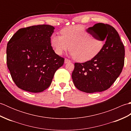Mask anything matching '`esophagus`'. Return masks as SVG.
I'll return each mask as SVG.
<instances>
[{
    "mask_svg": "<svg viewBox=\"0 0 131 131\" xmlns=\"http://www.w3.org/2000/svg\"><path fill=\"white\" fill-rule=\"evenodd\" d=\"M71 61L70 60L68 59V58H65V63H67L68 62H70Z\"/></svg>",
    "mask_w": 131,
    "mask_h": 131,
    "instance_id": "34e87169",
    "label": "esophagus"
}]
</instances>
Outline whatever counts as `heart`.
Masks as SVG:
<instances>
[{
	"label": "heart",
	"mask_w": 131,
	"mask_h": 131,
	"mask_svg": "<svg viewBox=\"0 0 131 131\" xmlns=\"http://www.w3.org/2000/svg\"><path fill=\"white\" fill-rule=\"evenodd\" d=\"M61 34H53L51 37V46L55 52L60 55L69 48L71 54L78 61L92 58L101 51L104 44V41L93 37L81 25L65 27L61 30Z\"/></svg>",
	"instance_id": "1"
}]
</instances>
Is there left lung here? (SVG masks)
I'll list each match as a JSON object with an SVG mask.
<instances>
[{"label": "left lung", "mask_w": 131, "mask_h": 131, "mask_svg": "<svg viewBox=\"0 0 131 131\" xmlns=\"http://www.w3.org/2000/svg\"><path fill=\"white\" fill-rule=\"evenodd\" d=\"M99 39L106 40L98 54L84 63H74L72 79L77 89L86 93L107 90L122 73L125 49L116 30L108 24L99 23L88 28Z\"/></svg>", "instance_id": "obj_1"}]
</instances>
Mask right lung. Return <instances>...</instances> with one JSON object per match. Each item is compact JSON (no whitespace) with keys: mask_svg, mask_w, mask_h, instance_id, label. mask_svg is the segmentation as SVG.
Wrapping results in <instances>:
<instances>
[{"mask_svg":"<svg viewBox=\"0 0 131 131\" xmlns=\"http://www.w3.org/2000/svg\"><path fill=\"white\" fill-rule=\"evenodd\" d=\"M54 27L49 25L19 29L8 41L7 64L17 87L27 92H43L51 85L64 58L53 49L51 37Z\"/></svg>","mask_w":131,"mask_h":131,"instance_id":"1","label":"right lung"}]
</instances>
